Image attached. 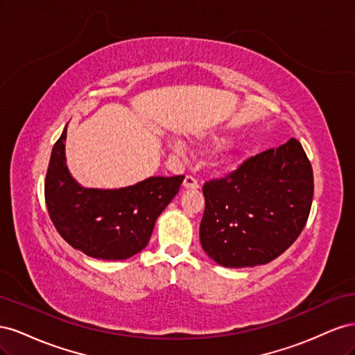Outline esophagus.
I'll list each match as a JSON object with an SVG mask.
<instances>
[{
  "mask_svg": "<svg viewBox=\"0 0 355 355\" xmlns=\"http://www.w3.org/2000/svg\"><path fill=\"white\" fill-rule=\"evenodd\" d=\"M184 187L185 188H191V189H197L200 185H198V182H197V179L194 176L187 175L185 179H184Z\"/></svg>",
  "mask_w": 355,
  "mask_h": 355,
  "instance_id": "esophagus-1",
  "label": "esophagus"
}]
</instances>
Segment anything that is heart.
Returning <instances> with one entry per match:
<instances>
[{
  "mask_svg": "<svg viewBox=\"0 0 355 355\" xmlns=\"http://www.w3.org/2000/svg\"><path fill=\"white\" fill-rule=\"evenodd\" d=\"M211 142L214 145H225V144L228 142V139L227 137H222V136H213L211 137Z\"/></svg>",
  "mask_w": 355,
  "mask_h": 355,
  "instance_id": "b5f03b06",
  "label": "heart"
}]
</instances>
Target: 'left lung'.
Masks as SVG:
<instances>
[{
    "mask_svg": "<svg viewBox=\"0 0 355 355\" xmlns=\"http://www.w3.org/2000/svg\"><path fill=\"white\" fill-rule=\"evenodd\" d=\"M202 194L204 252L227 268L263 265L284 253L305 228L314 196L313 167L292 137L245 159L231 175L206 182Z\"/></svg>",
    "mask_w": 355,
    "mask_h": 355,
    "instance_id": "8db88e82",
    "label": "left lung"
}]
</instances>
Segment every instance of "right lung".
Here are the masks:
<instances>
[{
	"label": "right lung",
	"instance_id": "right-lung-1",
	"mask_svg": "<svg viewBox=\"0 0 355 355\" xmlns=\"http://www.w3.org/2000/svg\"><path fill=\"white\" fill-rule=\"evenodd\" d=\"M65 141L67 127L53 146L44 184L47 210L60 237L105 261L128 259L145 249L185 176H154L120 189L83 188L67 167Z\"/></svg>",
	"mask_w": 355,
	"mask_h": 355
}]
</instances>
